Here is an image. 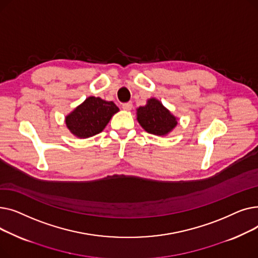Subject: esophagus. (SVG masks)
I'll list each match as a JSON object with an SVG mask.
<instances>
[{
	"mask_svg": "<svg viewBox=\"0 0 258 258\" xmlns=\"http://www.w3.org/2000/svg\"><path fill=\"white\" fill-rule=\"evenodd\" d=\"M132 107H133V103L132 102H126V103L122 104V108H123L124 111H131Z\"/></svg>",
	"mask_w": 258,
	"mask_h": 258,
	"instance_id": "esophagus-1",
	"label": "esophagus"
}]
</instances>
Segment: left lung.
<instances>
[{
  "label": "left lung",
  "instance_id": "left-lung-1",
  "mask_svg": "<svg viewBox=\"0 0 258 258\" xmlns=\"http://www.w3.org/2000/svg\"><path fill=\"white\" fill-rule=\"evenodd\" d=\"M137 121L142 128L156 136H167L178 125V118L157 98L147 99L137 108Z\"/></svg>",
  "mask_w": 258,
  "mask_h": 258
}]
</instances>
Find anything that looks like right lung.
<instances>
[{"instance_id": "1", "label": "right lung", "mask_w": 258, "mask_h": 258, "mask_svg": "<svg viewBox=\"0 0 258 258\" xmlns=\"http://www.w3.org/2000/svg\"><path fill=\"white\" fill-rule=\"evenodd\" d=\"M118 112L119 107L113 101L90 96L64 117V122L75 137L87 139L101 133Z\"/></svg>"}]
</instances>
